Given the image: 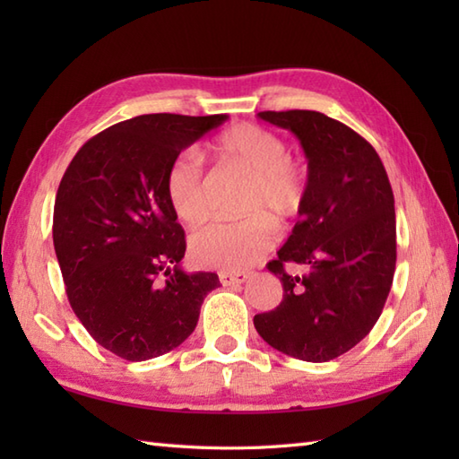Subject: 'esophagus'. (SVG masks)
Returning a JSON list of instances; mask_svg holds the SVG:
<instances>
[{"instance_id":"obj_1","label":"esophagus","mask_w":459,"mask_h":459,"mask_svg":"<svg viewBox=\"0 0 459 459\" xmlns=\"http://www.w3.org/2000/svg\"><path fill=\"white\" fill-rule=\"evenodd\" d=\"M247 274L245 272H238V274H232V272H221L219 274V280H221V284L222 286H240V284H245L247 281Z\"/></svg>"}]
</instances>
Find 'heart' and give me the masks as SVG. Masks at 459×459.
<instances>
[{
	"label": "heart",
	"instance_id": "heart-1",
	"mask_svg": "<svg viewBox=\"0 0 459 459\" xmlns=\"http://www.w3.org/2000/svg\"><path fill=\"white\" fill-rule=\"evenodd\" d=\"M212 152L252 175L248 211H270L278 219L296 217L306 195L299 165L290 160L288 145L278 134L256 124H240L219 135ZM173 212L189 227L209 214V191L203 163L195 152H183L169 165L165 179ZM278 238L276 224L266 214L245 221L211 222L189 240L191 258L201 266L245 270L262 258Z\"/></svg>",
	"mask_w": 459,
	"mask_h": 459
}]
</instances>
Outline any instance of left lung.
<instances>
[{"mask_svg": "<svg viewBox=\"0 0 459 459\" xmlns=\"http://www.w3.org/2000/svg\"><path fill=\"white\" fill-rule=\"evenodd\" d=\"M290 130L307 160L298 222L268 270L284 298L255 316L270 347L309 363L353 349L383 314L396 266L394 195L385 165L349 126L314 110L258 112ZM288 261L299 275H288Z\"/></svg>", "mask_w": 459, "mask_h": 459, "instance_id": "left-lung-1", "label": "left lung"}]
</instances>
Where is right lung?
Masks as SVG:
<instances>
[{"label": "right lung", "instance_id": "add662e5", "mask_svg": "<svg viewBox=\"0 0 459 459\" xmlns=\"http://www.w3.org/2000/svg\"><path fill=\"white\" fill-rule=\"evenodd\" d=\"M227 114H143L96 134L58 185L53 245L66 296L96 343L126 360L169 353L197 327L212 272H185L165 179Z\"/></svg>", "mask_w": 459, "mask_h": 459}]
</instances>
